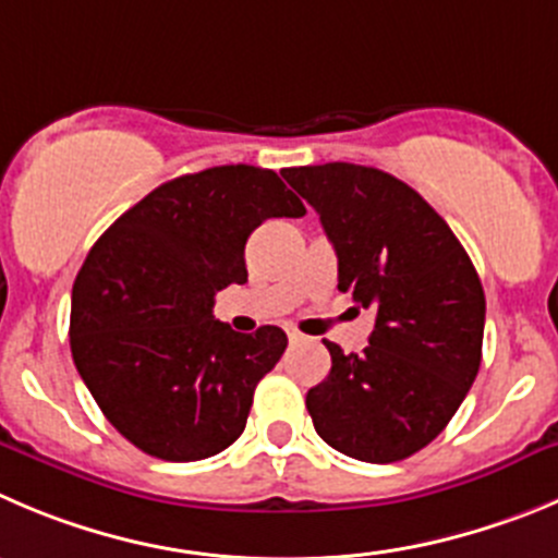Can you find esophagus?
I'll return each mask as SVG.
<instances>
[{
  "label": "esophagus",
  "mask_w": 558,
  "mask_h": 558,
  "mask_svg": "<svg viewBox=\"0 0 558 558\" xmlns=\"http://www.w3.org/2000/svg\"><path fill=\"white\" fill-rule=\"evenodd\" d=\"M288 339H290V344H295V342H304V333H301V331H295V328H288Z\"/></svg>",
  "instance_id": "obj_1"
}]
</instances>
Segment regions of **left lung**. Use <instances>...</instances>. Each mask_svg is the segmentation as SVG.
<instances>
[{"label": "left lung", "instance_id": "obj_1", "mask_svg": "<svg viewBox=\"0 0 558 558\" xmlns=\"http://www.w3.org/2000/svg\"><path fill=\"white\" fill-rule=\"evenodd\" d=\"M282 174L333 243L339 293L375 312L362 353L323 339L331 373L306 391L312 424L348 458H411L447 427L480 373L485 290L474 263L395 174L344 161Z\"/></svg>", "mask_w": 558, "mask_h": 558}]
</instances>
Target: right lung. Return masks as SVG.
Returning <instances> with one entry per match:
<instances>
[{"mask_svg":"<svg viewBox=\"0 0 558 558\" xmlns=\"http://www.w3.org/2000/svg\"><path fill=\"white\" fill-rule=\"evenodd\" d=\"M304 214L274 169L230 163L158 185L89 248L73 282V364L136 449L191 463L238 441L288 333L232 331L214 299L246 282L243 252L265 219Z\"/></svg>","mask_w":558,"mask_h":558,"instance_id":"add662e5","label":"right lung"}]
</instances>
